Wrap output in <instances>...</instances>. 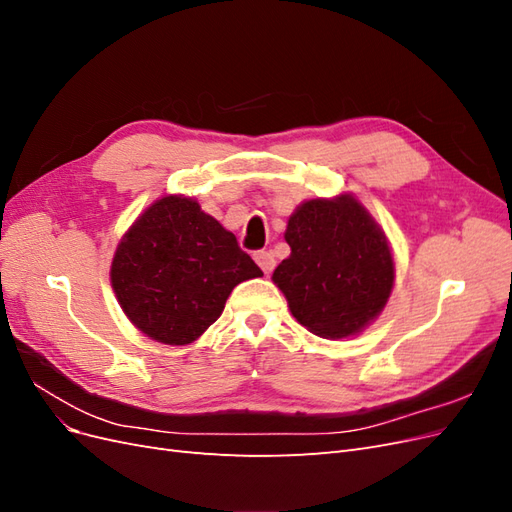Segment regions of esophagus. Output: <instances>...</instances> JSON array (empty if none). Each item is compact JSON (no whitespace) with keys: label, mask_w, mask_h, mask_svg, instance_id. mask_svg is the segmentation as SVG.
<instances>
[{"label":"esophagus","mask_w":512,"mask_h":512,"mask_svg":"<svg viewBox=\"0 0 512 512\" xmlns=\"http://www.w3.org/2000/svg\"><path fill=\"white\" fill-rule=\"evenodd\" d=\"M254 260L258 262V267L265 271V273H271L273 271V267H275V258H273V254L271 252H256L254 254Z\"/></svg>","instance_id":"1"}]
</instances>
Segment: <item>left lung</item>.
Masks as SVG:
<instances>
[{"label":"left lung","mask_w":512,"mask_h":512,"mask_svg":"<svg viewBox=\"0 0 512 512\" xmlns=\"http://www.w3.org/2000/svg\"><path fill=\"white\" fill-rule=\"evenodd\" d=\"M290 256L273 271L290 314L324 339L363 333L389 301L395 258L380 224L356 196L309 198L288 218Z\"/></svg>","instance_id":"left-lung-1"}]
</instances>
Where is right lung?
Listing matches in <instances>:
<instances>
[{"instance_id": "add662e5", "label": "right lung", "mask_w": 512, "mask_h": 512, "mask_svg": "<svg viewBox=\"0 0 512 512\" xmlns=\"http://www.w3.org/2000/svg\"><path fill=\"white\" fill-rule=\"evenodd\" d=\"M260 275L237 237L183 194H166L138 215L111 262L123 314L168 346L194 344L222 316L232 288Z\"/></svg>"}]
</instances>
